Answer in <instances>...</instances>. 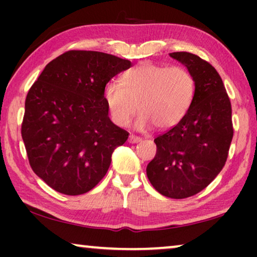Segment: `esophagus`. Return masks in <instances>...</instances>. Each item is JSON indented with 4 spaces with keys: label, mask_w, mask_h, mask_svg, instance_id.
<instances>
[{
    "label": "esophagus",
    "mask_w": 257,
    "mask_h": 257,
    "mask_svg": "<svg viewBox=\"0 0 257 257\" xmlns=\"http://www.w3.org/2000/svg\"><path fill=\"white\" fill-rule=\"evenodd\" d=\"M139 142H142V138H139V137L133 136V135H131V136L128 137V143L130 144H137V143H139Z\"/></svg>",
    "instance_id": "34e87169"
}]
</instances>
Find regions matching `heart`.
Returning <instances> with one entry per match:
<instances>
[{"label": "heart", "mask_w": 257, "mask_h": 257, "mask_svg": "<svg viewBox=\"0 0 257 257\" xmlns=\"http://www.w3.org/2000/svg\"><path fill=\"white\" fill-rule=\"evenodd\" d=\"M195 79L182 66L142 63L121 76L120 84L108 82L103 97L115 125L124 127L137 112H142L136 127L144 131L154 125L159 130L174 127L192 106Z\"/></svg>", "instance_id": "b5f03b06"}]
</instances>
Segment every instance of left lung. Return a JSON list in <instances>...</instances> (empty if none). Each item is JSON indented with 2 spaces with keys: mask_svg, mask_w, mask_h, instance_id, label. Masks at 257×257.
Listing matches in <instances>:
<instances>
[{
  "mask_svg": "<svg viewBox=\"0 0 257 257\" xmlns=\"http://www.w3.org/2000/svg\"><path fill=\"white\" fill-rule=\"evenodd\" d=\"M195 79V94L184 119L157 137L147 178L160 194L185 199L201 192L226 164L233 139L231 105L223 82L208 62L189 52H172Z\"/></svg>",
  "mask_w": 257,
  "mask_h": 257,
  "instance_id": "1",
  "label": "left lung"
}]
</instances>
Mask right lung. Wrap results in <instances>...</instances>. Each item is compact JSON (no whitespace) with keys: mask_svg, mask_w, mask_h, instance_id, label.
Segmentation results:
<instances>
[{"mask_svg":"<svg viewBox=\"0 0 257 257\" xmlns=\"http://www.w3.org/2000/svg\"><path fill=\"white\" fill-rule=\"evenodd\" d=\"M131 62L72 50L45 66L28 92L22 138L33 171L62 194L79 195L99 182L128 133L114 125L104 87Z\"/></svg>","mask_w":257,"mask_h":257,"instance_id":"right-lung-1","label":"right lung"}]
</instances>
